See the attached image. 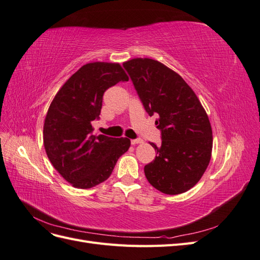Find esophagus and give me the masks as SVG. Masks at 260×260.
Wrapping results in <instances>:
<instances>
[{"instance_id":"esophagus-1","label":"esophagus","mask_w":260,"mask_h":260,"mask_svg":"<svg viewBox=\"0 0 260 260\" xmlns=\"http://www.w3.org/2000/svg\"><path fill=\"white\" fill-rule=\"evenodd\" d=\"M142 142H143L142 139H133V140H131V144H132V145L140 144V143H142Z\"/></svg>"}]
</instances>
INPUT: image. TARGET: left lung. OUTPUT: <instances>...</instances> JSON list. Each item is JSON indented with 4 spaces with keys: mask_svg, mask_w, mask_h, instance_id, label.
Here are the masks:
<instances>
[{
    "mask_svg": "<svg viewBox=\"0 0 260 260\" xmlns=\"http://www.w3.org/2000/svg\"><path fill=\"white\" fill-rule=\"evenodd\" d=\"M149 116L158 115L161 145L149 142L155 159L144 167L157 190L169 195L186 192L199 182L211 156L208 116L188 84L174 70L151 58L123 62Z\"/></svg>",
    "mask_w": 260,
    "mask_h": 260,
    "instance_id": "8db88e82",
    "label": "left lung"
}]
</instances>
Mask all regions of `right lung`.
Masks as SVG:
<instances>
[{"instance_id": "add662e5", "label": "right lung", "mask_w": 260, "mask_h": 260, "mask_svg": "<svg viewBox=\"0 0 260 260\" xmlns=\"http://www.w3.org/2000/svg\"><path fill=\"white\" fill-rule=\"evenodd\" d=\"M129 78L119 64L90 62L75 73L55 95L46 114L43 142L53 167L73 186L90 188L109 178L130 140L94 136L104 92Z\"/></svg>"}]
</instances>
